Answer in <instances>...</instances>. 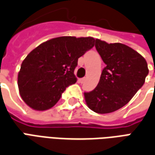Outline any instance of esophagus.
I'll return each mask as SVG.
<instances>
[{
	"instance_id": "1",
	"label": "esophagus",
	"mask_w": 155,
	"mask_h": 155,
	"mask_svg": "<svg viewBox=\"0 0 155 155\" xmlns=\"http://www.w3.org/2000/svg\"><path fill=\"white\" fill-rule=\"evenodd\" d=\"M85 81V78H82V79H80V83H84Z\"/></svg>"
}]
</instances>
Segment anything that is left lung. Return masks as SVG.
<instances>
[{
  "label": "left lung",
  "instance_id": "left-lung-1",
  "mask_svg": "<svg viewBox=\"0 0 155 155\" xmlns=\"http://www.w3.org/2000/svg\"><path fill=\"white\" fill-rule=\"evenodd\" d=\"M95 48L106 66L94 91L85 92L91 110L108 114L124 106L143 86L149 74L145 59L126 45L95 40Z\"/></svg>",
  "mask_w": 155,
  "mask_h": 155
}]
</instances>
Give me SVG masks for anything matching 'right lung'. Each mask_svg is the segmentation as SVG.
I'll list each match as a JSON object with an SVG mask.
<instances>
[{
  "label": "right lung",
  "instance_id": "obj_1",
  "mask_svg": "<svg viewBox=\"0 0 155 155\" xmlns=\"http://www.w3.org/2000/svg\"><path fill=\"white\" fill-rule=\"evenodd\" d=\"M93 37L61 36L49 40L31 51L18 73L20 94L35 110H49L77 79L78 59L94 45Z\"/></svg>",
  "mask_w": 155,
  "mask_h": 155
}]
</instances>
